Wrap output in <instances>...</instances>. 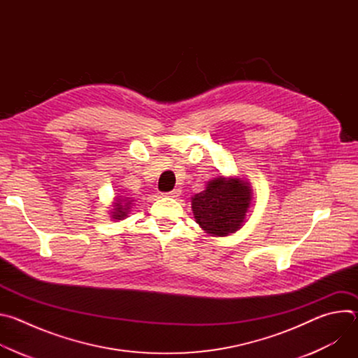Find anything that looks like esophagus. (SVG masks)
<instances>
[{
	"label": "esophagus",
	"mask_w": 358,
	"mask_h": 358,
	"mask_svg": "<svg viewBox=\"0 0 358 358\" xmlns=\"http://www.w3.org/2000/svg\"><path fill=\"white\" fill-rule=\"evenodd\" d=\"M180 194H181V189H180V188H176V189H173V191L164 192L166 196H171V198H177Z\"/></svg>",
	"instance_id": "obj_1"
}]
</instances>
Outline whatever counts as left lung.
<instances>
[{
    "label": "left lung",
    "instance_id": "1",
    "mask_svg": "<svg viewBox=\"0 0 358 358\" xmlns=\"http://www.w3.org/2000/svg\"><path fill=\"white\" fill-rule=\"evenodd\" d=\"M250 188L242 180L214 178L207 189L192 198V211L199 227L215 236L238 231L250 203Z\"/></svg>",
    "mask_w": 358,
    "mask_h": 358
}]
</instances>
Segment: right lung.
<instances>
[{
  "mask_svg": "<svg viewBox=\"0 0 358 358\" xmlns=\"http://www.w3.org/2000/svg\"><path fill=\"white\" fill-rule=\"evenodd\" d=\"M123 202H120V199L116 202V208H115V213H113V218L115 220H122V218H124L126 215H127V213H129V210H130V201H127L126 203H124V206H122L121 203Z\"/></svg>",
  "mask_w": 358,
  "mask_h": 358,
  "instance_id": "obj_1",
  "label": "right lung"
}]
</instances>
